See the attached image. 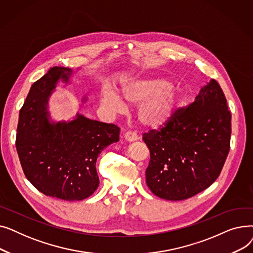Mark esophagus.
<instances>
[{"instance_id":"esophagus-1","label":"esophagus","mask_w":253,"mask_h":253,"mask_svg":"<svg viewBox=\"0 0 253 253\" xmlns=\"http://www.w3.org/2000/svg\"><path fill=\"white\" fill-rule=\"evenodd\" d=\"M124 138L131 142V141H135L138 139V135L135 133V132H131V131H127L124 133Z\"/></svg>"}]
</instances>
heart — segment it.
<instances>
[{
  "mask_svg": "<svg viewBox=\"0 0 253 253\" xmlns=\"http://www.w3.org/2000/svg\"><path fill=\"white\" fill-rule=\"evenodd\" d=\"M122 96L131 104H140L137 117L141 125L150 129H161L174 118L180 96L171 86L170 79L159 75H147L131 78L121 86ZM100 102L111 113H120L125 109L121 95L113 89H104Z\"/></svg>",
  "mask_w": 253,
  "mask_h": 253,
  "instance_id": "b5f03b06",
  "label": "heart"
}]
</instances>
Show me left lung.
Here are the masks:
<instances>
[{
	"mask_svg": "<svg viewBox=\"0 0 253 253\" xmlns=\"http://www.w3.org/2000/svg\"><path fill=\"white\" fill-rule=\"evenodd\" d=\"M231 119L223 92L212 79L167 126L144 133L151 153L145 177L152 193L180 201L213 183L230 151Z\"/></svg>",
	"mask_w": 253,
	"mask_h": 253,
	"instance_id": "left-lung-1",
	"label": "left lung"
}]
</instances>
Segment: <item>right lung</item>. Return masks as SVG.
I'll return each instance as SVG.
<instances>
[{
	"label": "right lung",
	"mask_w": 253,
	"mask_h": 253,
	"mask_svg": "<svg viewBox=\"0 0 253 253\" xmlns=\"http://www.w3.org/2000/svg\"><path fill=\"white\" fill-rule=\"evenodd\" d=\"M73 74L72 69L53 66L32 85L19 113L16 150L26 178L38 191L80 201L98 188L97 157L119 141L120 128L79 113L70 121L51 120L48 100L58 82L69 84Z\"/></svg>",
	"instance_id": "add662e5"
}]
</instances>
